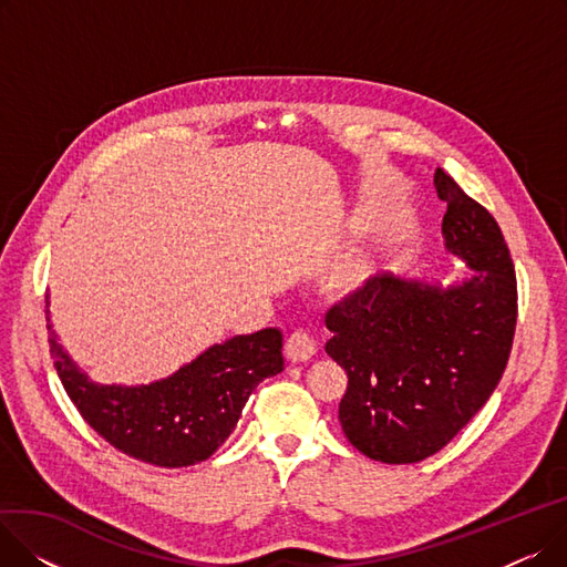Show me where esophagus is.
Returning a JSON list of instances; mask_svg holds the SVG:
<instances>
[{"label": "esophagus", "mask_w": 567, "mask_h": 567, "mask_svg": "<svg viewBox=\"0 0 567 567\" xmlns=\"http://www.w3.org/2000/svg\"><path fill=\"white\" fill-rule=\"evenodd\" d=\"M285 353L291 363H306L317 353V342L306 331H293L285 344Z\"/></svg>", "instance_id": "esophagus-1"}]
</instances>
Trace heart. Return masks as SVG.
I'll return each mask as SVG.
<instances>
[{"label": "heart", "instance_id": "obj_1", "mask_svg": "<svg viewBox=\"0 0 567 567\" xmlns=\"http://www.w3.org/2000/svg\"><path fill=\"white\" fill-rule=\"evenodd\" d=\"M372 274V255L368 248H351L342 252L326 271V285L333 291L351 293L361 289Z\"/></svg>", "mask_w": 567, "mask_h": 567}]
</instances>
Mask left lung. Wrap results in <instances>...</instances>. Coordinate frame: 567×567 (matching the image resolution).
Instances as JSON below:
<instances>
[{"mask_svg": "<svg viewBox=\"0 0 567 567\" xmlns=\"http://www.w3.org/2000/svg\"><path fill=\"white\" fill-rule=\"evenodd\" d=\"M445 250L473 274L441 287L377 274L326 312V353L349 383L340 423L355 451L383 464L434 453L483 409L508 365L517 278L498 223L441 167Z\"/></svg>", "mask_w": 567, "mask_h": 567, "instance_id": "obj_1", "label": "left lung"}]
</instances>
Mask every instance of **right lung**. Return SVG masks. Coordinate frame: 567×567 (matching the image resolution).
I'll return each mask as SVG.
<instances>
[{"mask_svg": "<svg viewBox=\"0 0 567 567\" xmlns=\"http://www.w3.org/2000/svg\"><path fill=\"white\" fill-rule=\"evenodd\" d=\"M48 315L50 353L82 419L116 451L140 462L182 468L212 457L234 432L257 383L282 372V333L236 336L167 379L148 385H99L56 342Z\"/></svg>", "mask_w": 567, "mask_h": 567, "instance_id": "1", "label": "right lung"}]
</instances>
